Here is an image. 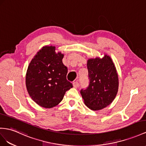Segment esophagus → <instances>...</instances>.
<instances>
[{
  "mask_svg": "<svg viewBox=\"0 0 146 146\" xmlns=\"http://www.w3.org/2000/svg\"><path fill=\"white\" fill-rule=\"evenodd\" d=\"M73 86L74 88H78V86H79V83H78V82L77 81H74L73 83Z\"/></svg>",
  "mask_w": 146,
  "mask_h": 146,
  "instance_id": "obj_1",
  "label": "esophagus"
}]
</instances>
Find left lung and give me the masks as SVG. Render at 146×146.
I'll use <instances>...</instances> for the list:
<instances>
[{
	"label": "left lung",
	"mask_w": 146,
	"mask_h": 146,
	"mask_svg": "<svg viewBox=\"0 0 146 146\" xmlns=\"http://www.w3.org/2000/svg\"><path fill=\"white\" fill-rule=\"evenodd\" d=\"M87 68L89 84L80 93L85 105L92 110L104 109L113 101L118 91V76L109 55L89 58Z\"/></svg>",
	"instance_id": "8db88e82"
}]
</instances>
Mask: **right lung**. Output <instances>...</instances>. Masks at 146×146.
<instances>
[{
  "label": "right lung",
  "mask_w": 146,
  "mask_h": 146,
  "mask_svg": "<svg viewBox=\"0 0 146 146\" xmlns=\"http://www.w3.org/2000/svg\"><path fill=\"white\" fill-rule=\"evenodd\" d=\"M56 47L46 46L34 56L26 74V86L31 98L39 106L50 109L60 102L66 91L73 88L66 80L68 68L64 54Z\"/></svg>",
  "instance_id": "obj_1"
}]
</instances>
